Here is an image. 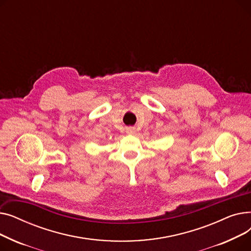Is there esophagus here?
I'll return each instance as SVG.
<instances>
[{"mask_svg":"<svg viewBox=\"0 0 251 251\" xmlns=\"http://www.w3.org/2000/svg\"><path fill=\"white\" fill-rule=\"evenodd\" d=\"M126 132H127L128 134H133V133L135 132V129H134L133 127H128V128L126 129Z\"/></svg>","mask_w":251,"mask_h":251,"instance_id":"34e87169","label":"esophagus"}]
</instances>
